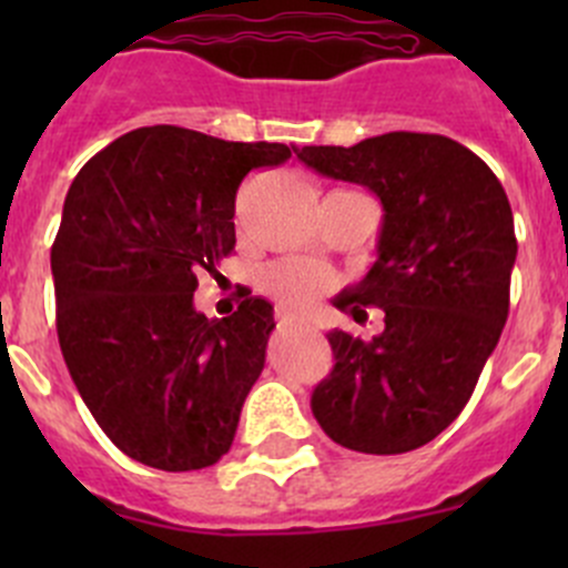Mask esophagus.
Segmentation results:
<instances>
[{
	"label": "esophagus",
	"instance_id": "34e87169",
	"mask_svg": "<svg viewBox=\"0 0 568 568\" xmlns=\"http://www.w3.org/2000/svg\"><path fill=\"white\" fill-rule=\"evenodd\" d=\"M274 318H277V326L280 329H288V326L296 324V316L291 311H285V307H277V313H274Z\"/></svg>",
	"mask_w": 568,
	"mask_h": 568
}]
</instances>
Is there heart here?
<instances>
[{
	"mask_svg": "<svg viewBox=\"0 0 568 568\" xmlns=\"http://www.w3.org/2000/svg\"><path fill=\"white\" fill-rule=\"evenodd\" d=\"M321 285H324L321 272L318 268L307 266V263L285 261L268 268L266 274L268 294L277 296L280 302H285V305L291 307L311 305V302L321 294Z\"/></svg>",
	"mask_w": 568,
	"mask_h": 568,
	"instance_id": "heart-1",
	"label": "heart"
}]
</instances>
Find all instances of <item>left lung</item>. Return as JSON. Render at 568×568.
<instances>
[{"label": "left lung", "instance_id": "obj_1", "mask_svg": "<svg viewBox=\"0 0 568 568\" xmlns=\"http://www.w3.org/2000/svg\"><path fill=\"white\" fill-rule=\"evenodd\" d=\"M321 175L368 186L385 209L379 261L335 305L385 313L382 335L332 329L335 368L313 390L318 426L359 454H406L459 417L508 318L514 214L497 175L443 134L390 131L305 145Z\"/></svg>", "mask_w": 568, "mask_h": 568}]
</instances>
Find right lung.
Listing matches in <instances>:
<instances>
[{
	"label": "right lung",
	"instance_id": "1",
	"mask_svg": "<svg viewBox=\"0 0 568 568\" xmlns=\"http://www.w3.org/2000/svg\"><path fill=\"white\" fill-rule=\"evenodd\" d=\"M288 159L280 142L145 125L73 178L51 244L57 337L95 423L134 462L186 473L231 450L274 313L250 291L227 318L192 300L197 272L236 247L244 178Z\"/></svg>",
	"mask_w": 568,
	"mask_h": 568
}]
</instances>
